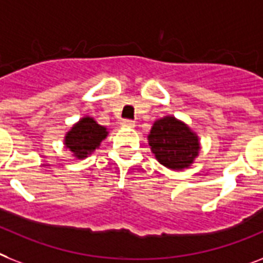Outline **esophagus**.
Returning <instances> with one entry per match:
<instances>
[{
  "mask_svg": "<svg viewBox=\"0 0 263 263\" xmlns=\"http://www.w3.org/2000/svg\"><path fill=\"white\" fill-rule=\"evenodd\" d=\"M121 125H123V127H135V121L124 119V120H121Z\"/></svg>",
  "mask_w": 263,
  "mask_h": 263,
  "instance_id": "34e87169",
  "label": "esophagus"
}]
</instances>
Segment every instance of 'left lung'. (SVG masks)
<instances>
[{"label":"left lung","instance_id":"left-lung-1","mask_svg":"<svg viewBox=\"0 0 263 263\" xmlns=\"http://www.w3.org/2000/svg\"><path fill=\"white\" fill-rule=\"evenodd\" d=\"M147 139L158 162L172 170L187 168L200 153L197 134L174 116L155 120Z\"/></svg>","mask_w":263,"mask_h":263}]
</instances>
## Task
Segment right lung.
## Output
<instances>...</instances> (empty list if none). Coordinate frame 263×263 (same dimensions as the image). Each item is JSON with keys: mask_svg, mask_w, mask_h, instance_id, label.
<instances>
[{"mask_svg": "<svg viewBox=\"0 0 263 263\" xmlns=\"http://www.w3.org/2000/svg\"><path fill=\"white\" fill-rule=\"evenodd\" d=\"M108 136V129L90 116H85L72 125L65 136V147L77 159H83L95 153Z\"/></svg>", "mask_w": 263, "mask_h": 263, "instance_id": "right-lung-1", "label": "right lung"}]
</instances>
